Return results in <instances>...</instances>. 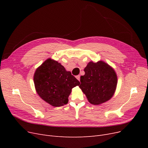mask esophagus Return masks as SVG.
<instances>
[{"mask_svg":"<svg viewBox=\"0 0 148 148\" xmlns=\"http://www.w3.org/2000/svg\"><path fill=\"white\" fill-rule=\"evenodd\" d=\"M76 78H77V79L78 80H80V75H77V76H76Z\"/></svg>","mask_w":148,"mask_h":148,"instance_id":"esophagus-1","label":"esophagus"}]
</instances>
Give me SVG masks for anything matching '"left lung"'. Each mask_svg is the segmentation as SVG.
<instances>
[{"instance_id": "1", "label": "left lung", "mask_w": 148, "mask_h": 148, "mask_svg": "<svg viewBox=\"0 0 148 148\" xmlns=\"http://www.w3.org/2000/svg\"><path fill=\"white\" fill-rule=\"evenodd\" d=\"M85 74L80 77L79 86L89 102L99 105L111 99L118 83L114 70L106 62H89L84 69Z\"/></svg>"}]
</instances>
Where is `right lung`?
<instances>
[{
	"instance_id": "add662e5",
	"label": "right lung",
	"mask_w": 148,
	"mask_h": 148,
	"mask_svg": "<svg viewBox=\"0 0 148 148\" xmlns=\"http://www.w3.org/2000/svg\"><path fill=\"white\" fill-rule=\"evenodd\" d=\"M34 81L39 96L53 107L66 104L72 89L80 84L71 72L50 58L36 69Z\"/></svg>"
}]
</instances>
